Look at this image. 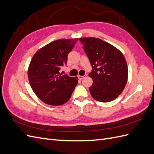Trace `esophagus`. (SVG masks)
<instances>
[{
    "label": "esophagus",
    "mask_w": 154,
    "mask_h": 154,
    "mask_svg": "<svg viewBox=\"0 0 154 154\" xmlns=\"http://www.w3.org/2000/svg\"><path fill=\"white\" fill-rule=\"evenodd\" d=\"M87 76V75H84V76H80V75H79L78 76V78H79V80H82L83 78H84L85 77H86Z\"/></svg>",
    "instance_id": "1"
}]
</instances>
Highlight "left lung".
Instances as JSON below:
<instances>
[{
    "label": "left lung",
    "mask_w": 154,
    "mask_h": 154,
    "mask_svg": "<svg viewBox=\"0 0 154 154\" xmlns=\"http://www.w3.org/2000/svg\"><path fill=\"white\" fill-rule=\"evenodd\" d=\"M92 67L88 74L93 81L89 91L94 98L109 102L122 94L128 80V67L121 51L94 37L79 38Z\"/></svg>",
    "instance_id": "obj_1"
}]
</instances>
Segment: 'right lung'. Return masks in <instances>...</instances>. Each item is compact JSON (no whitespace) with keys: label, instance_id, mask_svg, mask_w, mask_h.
Masks as SVG:
<instances>
[{"label":"right lung","instance_id":"add662e5","mask_svg":"<svg viewBox=\"0 0 154 154\" xmlns=\"http://www.w3.org/2000/svg\"><path fill=\"white\" fill-rule=\"evenodd\" d=\"M78 38L60 39L36 51L27 70L32 90L45 103L62 105L69 101L78 83V77L61 75L60 70L66 66L68 54Z\"/></svg>","mask_w":154,"mask_h":154}]
</instances>
